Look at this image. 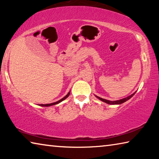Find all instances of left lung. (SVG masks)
Segmentation results:
<instances>
[{
    "label": "left lung",
    "mask_w": 159,
    "mask_h": 159,
    "mask_svg": "<svg viewBox=\"0 0 159 159\" xmlns=\"http://www.w3.org/2000/svg\"><path fill=\"white\" fill-rule=\"evenodd\" d=\"M134 94H135V93L132 94L131 95L127 97V98H123V99H119V100H116V101H110V100H107V99H105L101 98H99V97H98V96H96V97H97V98H98L99 99H100L101 101L105 102V103H107V104H120L123 103V102L128 101V99H130L132 98V97H133L134 95Z\"/></svg>",
    "instance_id": "8db88e82"
}]
</instances>
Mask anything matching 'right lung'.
Returning <instances> with one entry per match:
<instances>
[{
  "label": "right lung",
  "instance_id": "obj_1",
  "mask_svg": "<svg viewBox=\"0 0 159 159\" xmlns=\"http://www.w3.org/2000/svg\"><path fill=\"white\" fill-rule=\"evenodd\" d=\"M69 95H70V92H69V93H68V94H67V95H66L65 97H64V98H63L62 99H60V100L57 101V102H54V103H50V104H39V105H40V106H41V107H50V106L55 105V104L60 103L61 102H62L63 100H64V99H66V98H68V97L69 96Z\"/></svg>",
  "mask_w": 159,
  "mask_h": 159
}]
</instances>
